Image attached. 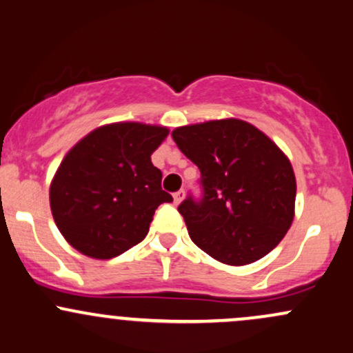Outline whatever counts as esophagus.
<instances>
[{
    "label": "esophagus",
    "instance_id": "34e87169",
    "mask_svg": "<svg viewBox=\"0 0 353 353\" xmlns=\"http://www.w3.org/2000/svg\"><path fill=\"white\" fill-rule=\"evenodd\" d=\"M183 198H185V192H183V190H178V192L173 193V201H175V205L180 203V201L183 200Z\"/></svg>",
    "mask_w": 353,
    "mask_h": 353
}]
</instances>
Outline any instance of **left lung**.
I'll use <instances>...</instances> for the list:
<instances>
[{"mask_svg":"<svg viewBox=\"0 0 353 353\" xmlns=\"http://www.w3.org/2000/svg\"><path fill=\"white\" fill-rule=\"evenodd\" d=\"M172 137L201 173L203 195L178 207L193 243L227 265L272 252L295 215V173L282 150L236 118L180 126Z\"/></svg>","mask_w":353,"mask_h":353,"instance_id":"left-lung-1","label":"left lung"}]
</instances>
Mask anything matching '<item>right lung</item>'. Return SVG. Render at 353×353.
<instances>
[{
  "label": "right lung",
  "mask_w": 353,
  "mask_h": 353,
  "mask_svg": "<svg viewBox=\"0 0 353 353\" xmlns=\"http://www.w3.org/2000/svg\"><path fill=\"white\" fill-rule=\"evenodd\" d=\"M168 128L112 123L66 153L50 187L54 223L83 255L108 260L145 239L155 210L173 198L161 190L152 153Z\"/></svg>",
  "instance_id": "obj_1"
}]
</instances>
